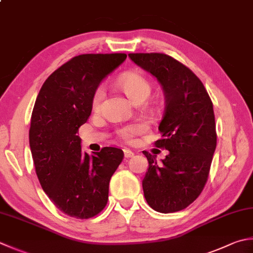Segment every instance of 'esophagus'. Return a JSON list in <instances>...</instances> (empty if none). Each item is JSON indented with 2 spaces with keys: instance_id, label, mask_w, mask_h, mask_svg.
I'll use <instances>...</instances> for the list:
<instances>
[{
  "instance_id": "esophagus-1",
  "label": "esophagus",
  "mask_w": 253,
  "mask_h": 253,
  "mask_svg": "<svg viewBox=\"0 0 253 253\" xmlns=\"http://www.w3.org/2000/svg\"><path fill=\"white\" fill-rule=\"evenodd\" d=\"M124 157H125L126 159H129V158L133 157V152L129 149H124Z\"/></svg>"
}]
</instances>
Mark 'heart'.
<instances>
[{
    "instance_id": "1",
    "label": "heart",
    "mask_w": 253,
    "mask_h": 253,
    "mask_svg": "<svg viewBox=\"0 0 253 253\" xmlns=\"http://www.w3.org/2000/svg\"><path fill=\"white\" fill-rule=\"evenodd\" d=\"M120 85L122 86L124 92H125L132 101H135L141 96H148L151 90L149 81H148L145 77H142L138 73H128L125 74V76H123L120 79ZM104 98H105V87L103 85H100L93 94V110L96 111L101 107ZM146 129L147 126L145 124L137 122L120 128L117 133L122 139L128 142H132L135 140L136 136L140 135L143 131H146Z\"/></svg>"
}]
</instances>
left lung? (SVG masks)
Returning a JSON list of instances; mask_svg holds the SVG:
<instances>
[{
  "mask_svg": "<svg viewBox=\"0 0 253 253\" xmlns=\"http://www.w3.org/2000/svg\"><path fill=\"white\" fill-rule=\"evenodd\" d=\"M131 60L161 84L166 108L156 147L169 151L161 163L142 151L149 168L142 180L148 204L168 214L186 209L206 184L216 149L212 103L202 81L175 59L165 53H129Z\"/></svg>",
  "mask_w": 253,
  "mask_h": 253,
  "instance_id": "1",
  "label": "left lung"
}]
</instances>
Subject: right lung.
I'll use <instances>...</instances> for the list:
<instances>
[{
    "label": "right lung",
    "instance_id": "add662e5",
    "mask_svg": "<svg viewBox=\"0 0 253 253\" xmlns=\"http://www.w3.org/2000/svg\"><path fill=\"white\" fill-rule=\"evenodd\" d=\"M126 53H86L52 72L35 102L29 146L38 180L57 209L79 219L97 215L107 204L108 185L124 158L105 147L88 156L78 129L92 112V97Z\"/></svg>",
    "mask_w": 253,
    "mask_h": 253
}]
</instances>
